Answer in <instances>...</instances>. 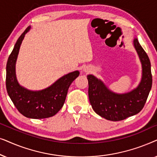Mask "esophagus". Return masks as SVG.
I'll list each match as a JSON object with an SVG mask.
<instances>
[{
    "label": "esophagus",
    "instance_id": "esophagus-1",
    "mask_svg": "<svg viewBox=\"0 0 157 157\" xmlns=\"http://www.w3.org/2000/svg\"><path fill=\"white\" fill-rule=\"evenodd\" d=\"M91 68L89 67V66H86V67L83 68V71L85 73H89L90 71H91Z\"/></svg>",
    "mask_w": 157,
    "mask_h": 157
}]
</instances>
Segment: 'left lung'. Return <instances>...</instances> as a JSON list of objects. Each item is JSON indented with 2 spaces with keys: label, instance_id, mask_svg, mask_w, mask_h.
Segmentation results:
<instances>
[{
  "label": "left lung",
  "instance_id": "obj_1",
  "mask_svg": "<svg viewBox=\"0 0 157 157\" xmlns=\"http://www.w3.org/2000/svg\"><path fill=\"white\" fill-rule=\"evenodd\" d=\"M133 45L141 63V78L139 85L132 91L123 94L113 92L106 84L92 74L87 76L89 97L94 111L109 121H121L141 111L151 89V63L138 39L134 38Z\"/></svg>",
  "mask_w": 157,
  "mask_h": 157
}]
</instances>
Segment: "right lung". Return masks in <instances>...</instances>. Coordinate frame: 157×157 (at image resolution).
Here are the masks:
<instances>
[{
    "label": "right lung",
    "mask_w": 157,
    "mask_h": 157,
    "mask_svg": "<svg viewBox=\"0 0 157 157\" xmlns=\"http://www.w3.org/2000/svg\"><path fill=\"white\" fill-rule=\"evenodd\" d=\"M31 28L28 27L21 34L8 57L6 65V89L10 99L21 114L30 119H45L56 114L62 108L68 88L79 76V71L68 73L50 86L39 91H32L22 86L16 78V63L21 45Z\"/></svg>",
    "instance_id": "right-lung-1"
}]
</instances>
